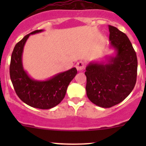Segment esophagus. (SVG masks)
Listing matches in <instances>:
<instances>
[{"instance_id":"obj_1","label":"esophagus","mask_w":146,"mask_h":146,"mask_svg":"<svg viewBox=\"0 0 146 146\" xmlns=\"http://www.w3.org/2000/svg\"><path fill=\"white\" fill-rule=\"evenodd\" d=\"M76 69H77L78 71H81L82 70H83L84 68H85V64H84V63L82 62V61H79V62H78L77 64H76Z\"/></svg>"}]
</instances>
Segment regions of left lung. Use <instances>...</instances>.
Masks as SVG:
<instances>
[{
    "mask_svg": "<svg viewBox=\"0 0 146 146\" xmlns=\"http://www.w3.org/2000/svg\"><path fill=\"white\" fill-rule=\"evenodd\" d=\"M110 48L114 56L105 61H92L86 66V93L96 105L110 108L129 96L136 85V54L126 34L109 25Z\"/></svg>",
    "mask_w": 146,
    "mask_h": 146,
    "instance_id": "8db88e82",
    "label": "left lung"
}]
</instances>
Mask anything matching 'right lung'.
I'll return each instance as SVG.
<instances>
[{
	"mask_svg": "<svg viewBox=\"0 0 146 146\" xmlns=\"http://www.w3.org/2000/svg\"><path fill=\"white\" fill-rule=\"evenodd\" d=\"M43 31H34L16 44L11 56L10 76L16 94L23 102L35 108L48 110L63 100L69 83L77 74V70L72 68L44 80H35L28 75L23 64L25 44L30 35Z\"/></svg>",
	"mask_w": 146,
	"mask_h": 146,
	"instance_id": "add662e5",
	"label": "right lung"
}]
</instances>
